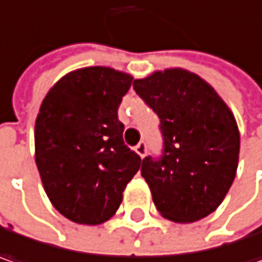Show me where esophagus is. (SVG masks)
Returning a JSON list of instances; mask_svg holds the SVG:
<instances>
[{"instance_id":"1","label":"esophagus","mask_w":262,"mask_h":262,"mask_svg":"<svg viewBox=\"0 0 262 262\" xmlns=\"http://www.w3.org/2000/svg\"><path fill=\"white\" fill-rule=\"evenodd\" d=\"M135 151L141 156V157H144V156H145V151H147V145H145V142H144V141H141V142L135 147Z\"/></svg>"}]
</instances>
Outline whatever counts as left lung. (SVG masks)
<instances>
[{
    "label": "left lung",
    "mask_w": 262,
    "mask_h": 262,
    "mask_svg": "<svg viewBox=\"0 0 262 262\" xmlns=\"http://www.w3.org/2000/svg\"><path fill=\"white\" fill-rule=\"evenodd\" d=\"M136 94L160 120L163 151L142 159L159 213L177 224L200 221L224 201L235 179L240 133L214 88L183 69L135 79Z\"/></svg>",
    "instance_id": "1"
}]
</instances>
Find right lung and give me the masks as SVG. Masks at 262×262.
<instances>
[{"label":"right lung","mask_w":262,"mask_h":262,"mask_svg":"<svg viewBox=\"0 0 262 262\" xmlns=\"http://www.w3.org/2000/svg\"><path fill=\"white\" fill-rule=\"evenodd\" d=\"M130 75L111 67L67 73L41 102L36 120V163L52 205L72 222L99 225L123 201L141 157L123 139L118 106Z\"/></svg>","instance_id":"add662e5"}]
</instances>
